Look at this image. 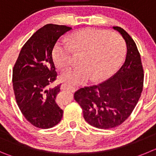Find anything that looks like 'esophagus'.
<instances>
[{"label": "esophagus", "instance_id": "34e87169", "mask_svg": "<svg viewBox=\"0 0 156 156\" xmlns=\"http://www.w3.org/2000/svg\"><path fill=\"white\" fill-rule=\"evenodd\" d=\"M61 88H62V90H69V91H72V92H74V91H75V88H74L73 86H71V85H69L68 84H63V85H62V86H61Z\"/></svg>", "mask_w": 156, "mask_h": 156}]
</instances>
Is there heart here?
Here are the masks:
<instances>
[{"label": "heart", "instance_id": "1", "mask_svg": "<svg viewBox=\"0 0 156 156\" xmlns=\"http://www.w3.org/2000/svg\"><path fill=\"white\" fill-rule=\"evenodd\" d=\"M125 51V41L117 33L94 28L77 30L69 40L58 41L53 50L56 66L65 69L71 65L73 53L84 52L82 65L72 67L62 74V78L71 84H83L94 76L105 78L117 67Z\"/></svg>", "mask_w": 156, "mask_h": 156}]
</instances>
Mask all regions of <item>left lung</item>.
<instances>
[{
  "label": "left lung",
  "instance_id": "8db88e82",
  "mask_svg": "<svg viewBox=\"0 0 156 156\" xmlns=\"http://www.w3.org/2000/svg\"><path fill=\"white\" fill-rule=\"evenodd\" d=\"M113 28L126 42L125 62L111 78L98 85L80 88L74 94L85 121L101 129L122 124L132 114L143 89L144 71L137 46L124 29Z\"/></svg>",
  "mask_w": 156,
  "mask_h": 156
}]
</instances>
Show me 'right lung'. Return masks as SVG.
<instances>
[{"mask_svg":"<svg viewBox=\"0 0 156 156\" xmlns=\"http://www.w3.org/2000/svg\"><path fill=\"white\" fill-rule=\"evenodd\" d=\"M71 27L46 24L24 44L13 68L12 82L17 104L26 119L39 129H50L62 120L63 110L55 102L60 85L52 51L57 41Z\"/></svg>","mask_w":156,"mask_h":156,"instance_id":"1","label":"right lung"}]
</instances>
